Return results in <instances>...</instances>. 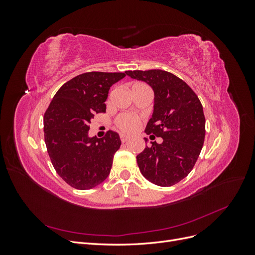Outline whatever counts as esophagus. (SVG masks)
Here are the masks:
<instances>
[{
    "label": "esophagus",
    "mask_w": 255,
    "mask_h": 255,
    "mask_svg": "<svg viewBox=\"0 0 255 255\" xmlns=\"http://www.w3.org/2000/svg\"><path fill=\"white\" fill-rule=\"evenodd\" d=\"M120 139H121V141H122V142H126V141H128V136H127V135H123V134H120Z\"/></svg>",
    "instance_id": "obj_1"
}]
</instances>
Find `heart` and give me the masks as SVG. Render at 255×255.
I'll list each match as a JSON object with an SVG mask.
<instances>
[{
    "label": "heart",
    "mask_w": 255,
    "mask_h": 255,
    "mask_svg": "<svg viewBox=\"0 0 255 255\" xmlns=\"http://www.w3.org/2000/svg\"><path fill=\"white\" fill-rule=\"evenodd\" d=\"M116 125L125 133H133L140 125V119L133 114H121L116 118Z\"/></svg>",
    "instance_id": "1"
}]
</instances>
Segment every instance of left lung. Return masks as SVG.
<instances>
[{
    "instance_id": "8db88e82",
    "label": "left lung",
    "mask_w": 255,
    "mask_h": 255,
    "mask_svg": "<svg viewBox=\"0 0 255 255\" xmlns=\"http://www.w3.org/2000/svg\"><path fill=\"white\" fill-rule=\"evenodd\" d=\"M126 73L152 87L154 110L144 132L150 137L163 138L161 143L151 142L138 154V167L151 183L172 186L188 175L202 150L205 137L202 104L194 90L170 72L154 69Z\"/></svg>"
}]
</instances>
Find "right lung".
<instances>
[{"instance_id": "1", "label": "right lung", "mask_w": 255, "mask_h": 255, "mask_svg": "<svg viewBox=\"0 0 255 255\" xmlns=\"http://www.w3.org/2000/svg\"><path fill=\"white\" fill-rule=\"evenodd\" d=\"M126 76L122 72H86L61 86L43 117L44 140L52 165L71 187L86 190L109 176L119 135L109 130L99 139L89 137V123L105 113L110 88Z\"/></svg>"}]
</instances>
